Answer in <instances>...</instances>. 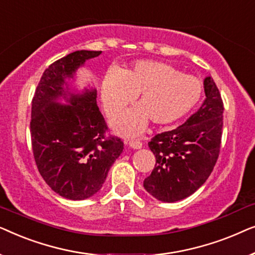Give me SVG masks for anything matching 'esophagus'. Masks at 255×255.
Returning <instances> with one entry per match:
<instances>
[{
  "mask_svg": "<svg viewBox=\"0 0 255 255\" xmlns=\"http://www.w3.org/2000/svg\"><path fill=\"white\" fill-rule=\"evenodd\" d=\"M128 146H130V147L133 148V149H139V148L142 147V142L138 141V140H131L130 142H128Z\"/></svg>",
  "mask_w": 255,
  "mask_h": 255,
  "instance_id": "esophagus-1",
  "label": "esophagus"
}]
</instances>
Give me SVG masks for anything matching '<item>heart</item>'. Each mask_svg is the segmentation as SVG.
<instances>
[{
    "instance_id": "b5f03b06",
    "label": "heart",
    "mask_w": 255,
    "mask_h": 255,
    "mask_svg": "<svg viewBox=\"0 0 255 255\" xmlns=\"http://www.w3.org/2000/svg\"><path fill=\"white\" fill-rule=\"evenodd\" d=\"M201 95L200 80L161 61H139L122 73L108 72L101 92L109 117L121 114L137 96V108L113 122L125 135L140 133L148 122L162 127L179 121L196 106Z\"/></svg>"
}]
</instances>
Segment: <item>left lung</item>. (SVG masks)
Masks as SVG:
<instances>
[{
    "label": "left lung",
    "instance_id": "1",
    "mask_svg": "<svg viewBox=\"0 0 255 255\" xmlns=\"http://www.w3.org/2000/svg\"><path fill=\"white\" fill-rule=\"evenodd\" d=\"M203 85L205 100L200 109L181 127L156 134L148 142L155 166L144 180V188L161 202L172 203L194 194L218 159L224 107L211 76Z\"/></svg>",
    "mask_w": 255,
    "mask_h": 255
}]
</instances>
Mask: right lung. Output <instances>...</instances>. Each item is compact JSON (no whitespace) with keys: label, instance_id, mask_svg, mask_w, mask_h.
Listing matches in <instances>:
<instances>
[{"label":"right lung","instance_id":"right-lung-1","mask_svg":"<svg viewBox=\"0 0 255 255\" xmlns=\"http://www.w3.org/2000/svg\"><path fill=\"white\" fill-rule=\"evenodd\" d=\"M102 51H75L48 66L34 92L31 142L36 165L51 189L73 201L102 188L110 167L123 152L120 138L106 137L108 127L96 103V89L71 92L67 80ZM64 98L68 105L57 100Z\"/></svg>","mask_w":255,"mask_h":255}]
</instances>
